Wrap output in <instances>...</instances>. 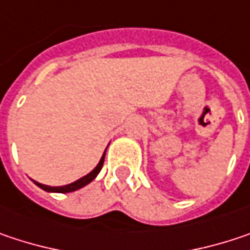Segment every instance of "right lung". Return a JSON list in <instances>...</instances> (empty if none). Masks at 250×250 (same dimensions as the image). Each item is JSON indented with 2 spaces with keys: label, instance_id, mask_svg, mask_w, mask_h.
<instances>
[{
  "label": "right lung",
  "instance_id": "right-lung-1",
  "mask_svg": "<svg viewBox=\"0 0 250 250\" xmlns=\"http://www.w3.org/2000/svg\"><path fill=\"white\" fill-rule=\"evenodd\" d=\"M107 150V148H105ZM104 156H105V151L103 153L102 159H100V162H99V165L93 169V170L90 171V173H87L85 176H83V177H80L79 180H76V182H73V183H70V185H64V186H56V188H53V186H47V185H42V183H38V182H35L33 180L35 185L40 188V189H42V190H45V192L48 193H70V192H76V190H79L81 188H84V186H87L90 182H93L96 177H97V174L100 173L103 167V163H104Z\"/></svg>",
  "mask_w": 250,
  "mask_h": 250
}]
</instances>
